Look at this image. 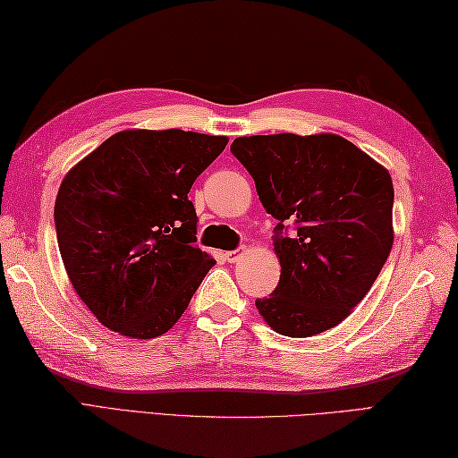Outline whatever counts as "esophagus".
<instances>
[{"label": "esophagus", "mask_w": 458, "mask_h": 458, "mask_svg": "<svg viewBox=\"0 0 458 458\" xmlns=\"http://www.w3.org/2000/svg\"><path fill=\"white\" fill-rule=\"evenodd\" d=\"M224 258H226L230 264H234V261H238L240 258H242V250H234V251H226V254H224Z\"/></svg>", "instance_id": "34e87169"}]
</instances>
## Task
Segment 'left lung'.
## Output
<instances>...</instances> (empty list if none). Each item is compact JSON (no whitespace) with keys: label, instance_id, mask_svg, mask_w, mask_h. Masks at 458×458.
I'll return each instance as SVG.
<instances>
[{"label":"left lung","instance_id":"1","mask_svg":"<svg viewBox=\"0 0 458 458\" xmlns=\"http://www.w3.org/2000/svg\"><path fill=\"white\" fill-rule=\"evenodd\" d=\"M230 151L277 218L281 276L256 307L276 333L305 338L336 327L366 297L394 244V184L379 165L336 133L236 138ZM284 221L296 232L281 237Z\"/></svg>","mask_w":458,"mask_h":458}]
</instances>
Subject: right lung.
Listing matches in <instances>:
<instances>
[{"label": "right lung", "mask_w": 458, "mask_h": 458, "mask_svg": "<svg viewBox=\"0 0 458 458\" xmlns=\"http://www.w3.org/2000/svg\"><path fill=\"white\" fill-rule=\"evenodd\" d=\"M226 135L123 130L66 173L55 202L61 258L100 323L131 338L167 333L216 264L197 242L194 179Z\"/></svg>", "instance_id": "right-lung-1"}]
</instances>
